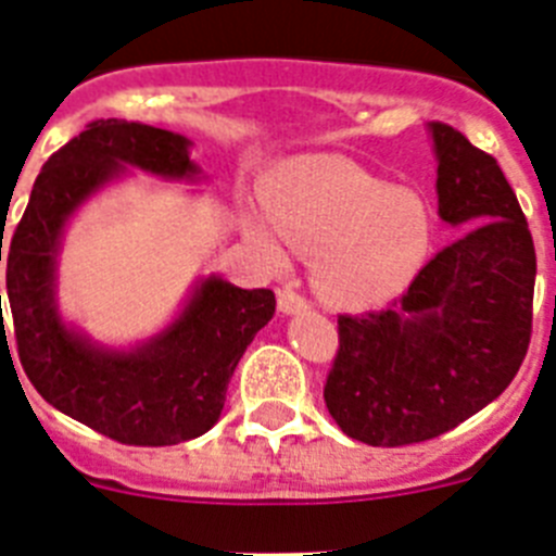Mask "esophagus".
I'll return each mask as SVG.
<instances>
[{
	"mask_svg": "<svg viewBox=\"0 0 556 556\" xmlns=\"http://www.w3.org/2000/svg\"><path fill=\"white\" fill-rule=\"evenodd\" d=\"M278 308H281L283 314H298L303 312V308H308V301L289 283V287H283L281 292H278Z\"/></svg>",
	"mask_w": 556,
	"mask_h": 556,
	"instance_id": "obj_1",
	"label": "esophagus"
}]
</instances>
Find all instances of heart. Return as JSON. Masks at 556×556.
<instances>
[{"label": "heart", "mask_w": 556, "mask_h": 556, "mask_svg": "<svg viewBox=\"0 0 556 556\" xmlns=\"http://www.w3.org/2000/svg\"><path fill=\"white\" fill-rule=\"evenodd\" d=\"M273 219L250 230L269 262L317 255L323 298L342 308H372L404 292L431 250V214L417 194L339 159H308L283 172L269 194Z\"/></svg>", "instance_id": "1"}]
</instances>
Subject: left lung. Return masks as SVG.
I'll return each instance as SVG.
<instances>
[{"label":"left lung","mask_w":556,"mask_h":556,"mask_svg":"<svg viewBox=\"0 0 556 556\" xmlns=\"http://www.w3.org/2000/svg\"><path fill=\"white\" fill-rule=\"evenodd\" d=\"M440 217L459 230L384 312L339 314L326 406L348 437L397 448L456 429L507 390L532 339L529 223L498 161L431 122Z\"/></svg>","instance_id":"left-lung-1"}]
</instances>
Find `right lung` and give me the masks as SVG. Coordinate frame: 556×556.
I'll return each instance as SVG.
<instances>
[{
	"label": "right lung",
	"instance_id": "obj_1",
	"mask_svg": "<svg viewBox=\"0 0 556 556\" xmlns=\"http://www.w3.org/2000/svg\"><path fill=\"white\" fill-rule=\"evenodd\" d=\"M125 166L161 178L198 175L189 139L139 122H88L80 136L52 152L8 248L16 351L29 384L63 415L116 443L178 445L219 420L239 358L273 320L275 294L239 289L211 275L178 320L136 351H105L72 331L55 306L63 225ZM0 342H8L4 317Z\"/></svg>",
	"mask_w": 556,
	"mask_h": 556
}]
</instances>
